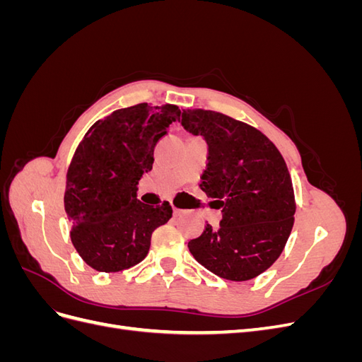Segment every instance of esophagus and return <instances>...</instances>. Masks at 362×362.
Wrapping results in <instances>:
<instances>
[{
	"label": "esophagus",
	"instance_id": "obj_1",
	"mask_svg": "<svg viewBox=\"0 0 362 362\" xmlns=\"http://www.w3.org/2000/svg\"><path fill=\"white\" fill-rule=\"evenodd\" d=\"M182 213V210H180V208H177V206H173V216H180Z\"/></svg>",
	"mask_w": 362,
	"mask_h": 362
}]
</instances>
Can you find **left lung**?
Returning a JSON list of instances; mask_svg holds the SVG:
<instances>
[{"instance_id": "8db88e82", "label": "left lung", "mask_w": 362, "mask_h": 362, "mask_svg": "<svg viewBox=\"0 0 362 362\" xmlns=\"http://www.w3.org/2000/svg\"><path fill=\"white\" fill-rule=\"evenodd\" d=\"M181 125L204 136L208 164L201 189L222 208L218 226L189 242L194 259L214 275L249 281L284 250L294 223V192L287 164L272 141L226 115L187 108Z\"/></svg>"}]
</instances>
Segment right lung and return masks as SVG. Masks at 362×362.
Returning <instances> with one entry per match:
<instances>
[{
    "label": "right lung",
    "instance_id": "obj_1",
    "mask_svg": "<svg viewBox=\"0 0 362 362\" xmlns=\"http://www.w3.org/2000/svg\"><path fill=\"white\" fill-rule=\"evenodd\" d=\"M180 116L172 104L120 108L80 141L66 173L64 211L72 245L92 269L113 273L139 264L152 233L172 217L169 202H140L137 184L152 169L157 141Z\"/></svg>",
    "mask_w": 362,
    "mask_h": 362
}]
</instances>
